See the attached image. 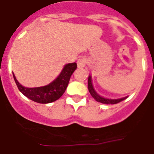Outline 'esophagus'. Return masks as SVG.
Listing matches in <instances>:
<instances>
[{
  "mask_svg": "<svg viewBox=\"0 0 154 154\" xmlns=\"http://www.w3.org/2000/svg\"><path fill=\"white\" fill-rule=\"evenodd\" d=\"M77 64H78V66L79 68L85 67V65H86V59L85 58H80L77 62Z\"/></svg>",
  "mask_w": 154,
  "mask_h": 154,
  "instance_id": "obj_1",
  "label": "esophagus"
}]
</instances>
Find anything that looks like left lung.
Masks as SVG:
<instances>
[{
    "label": "left lung",
    "instance_id": "1",
    "mask_svg": "<svg viewBox=\"0 0 154 154\" xmlns=\"http://www.w3.org/2000/svg\"><path fill=\"white\" fill-rule=\"evenodd\" d=\"M88 89H89V92H90L91 96L96 99L97 102L99 103H105V104H116V103H118L119 102L123 101V99H125L126 98H123V99H105V98L101 97L100 96H99L97 93L96 92V91L94 90L93 86H92V79H91V76H89V79H88Z\"/></svg>",
    "mask_w": 154,
    "mask_h": 154
}]
</instances>
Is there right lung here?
Listing matches in <instances>:
<instances>
[{
    "instance_id": "add662e5",
    "label": "right lung",
    "mask_w": 154,
    "mask_h": 154,
    "mask_svg": "<svg viewBox=\"0 0 154 154\" xmlns=\"http://www.w3.org/2000/svg\"><path fill=\"white\" fill-rule=\"evenodd\" d=\"M77 68L75 62L69 63L64 67L58 78L48 85L37 88H26L21 85L13 75L17 88L21 93L31 100L38 103H50L56 101L63 95L69 85L71 75Z\"/></svg>"
}]
</instances>
